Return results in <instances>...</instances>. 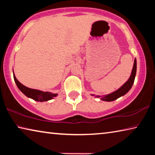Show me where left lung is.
<instances>
[{
	"label": "left lung",
	"instance_id": "left-lung-1",
	"mask_svg": "<svg viewBox=\"0 0 155 155\" xmlns=\"http://www.w3.org/2000/svg\"><path fill=\"white\" fill-rule=\"evenodd\" d=\"M136 71H137V61H136V59H135L134 64H133V68L132 70V72H131L130 77H129V78H128V80L127 81V82H126L121 87L119 88L117 90L115 91L114 92L108 94V95H106L104 96H96V98H101L102 101L111 102V101H115V100L117 99L118 98H120V97L125 95V94L130 90V88L132 87L133 83H134V81H135ZM91 96H94V94H91Z\"/></svg>",
	"mask_w": 155,
	"mask_h": 155
}]
</instances>
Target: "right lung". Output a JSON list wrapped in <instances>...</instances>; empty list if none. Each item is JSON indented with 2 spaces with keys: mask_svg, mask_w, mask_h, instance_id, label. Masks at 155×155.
Listing matches in <instances>:
<instances>
[{
  "mask_svg": "<svg viewBox=\"0 0 155 155\" xmlns=\"http://www.w3.org/2000/svg\"><path fill=\"white\" fill-rule=\"evenodd\" d=\"M14 78L18 89H19L25 96H27L28 98L33 99L34 101L40 102L48 101L53 98L54 97H56L57 96V94H52L51 92H48V91H42L38 90H34V89H31L26 87V86L23 85L22 83H20L19 81H18L17 78H15L14 74Z\"/></svg>",
  "mask_w": 155,
  "mask_h": 155,
  "instance_id": "right-lung-1",
  "label": "right lung"
}]
</instances>
